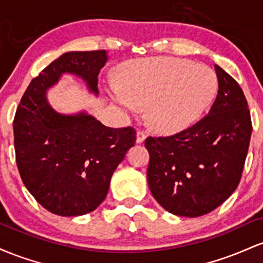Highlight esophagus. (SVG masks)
Here are the masks:
<instances>
[{"mask_svg":"<svg viewBox=\"0 0 263 263\" xmlns=\"http://www.w3.org/2000/svg\"><path fill=\"white\" fill-rule=\"evenodd\" d=\"M144 140H146V134L141 131V129H138L137 134H136V141H137V143H142Z\"/></svg>","mask_w":263,"mask_h":263,"instance_id":"esophagus-1","label":"esophagus"}]
</instances>
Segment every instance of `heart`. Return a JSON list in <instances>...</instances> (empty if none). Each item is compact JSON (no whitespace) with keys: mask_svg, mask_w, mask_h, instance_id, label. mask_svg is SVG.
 <instances>
[{"mask_svg":"<svg viewBox=\"0 0 263 263\" xmlns=\"http://www.w3.org/2000/svg\"><path fill=\"white\" fill-rule=\"evenodd\" d=\"M218 91L210 68L176 58L137 59L123 65L120 84L107 92L125 114L147 106V120L156 131L177 134L198 121Z\"/></svg>","mask_w":263,"mask_h":263,"instance_id":"b5f03b06","label":"heart"}]
</instances>
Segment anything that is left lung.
Returning a JSON list of instances; mask_svg holds the SVG:
<instances>
[{"label": "left lung", "instance_id": "1", "mask_svg": "<svg viewBox=\"0 0 263 263\" xmlns=\"http://www.w3.org/2000/svg\"><path fill=\"white\" fill-rule=\"evenodd\" d=\"M219 90L209 114L170 137H148L147 180L153 198L171 214L205 215L240 183L252 125L242 89L215 65Z\"/></svg>", "mask_w": 263, "mask_h": 263}]
</instances>
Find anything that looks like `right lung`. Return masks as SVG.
Instances as JSON below:
<instances>
[{
	"label": "right lung",
	"mask_w": 263,
	"mask_h": 263,
	"mask_svg": "<svg viewBox=\"0 0 263 263\" xmlns=\"http://www.w3.org/2000/svg\"><path fill=\"white\" fill-rule=\"evenodd\" d=\"M106 50L68 52L31 81L13 121L14 151L23 184L42 206L60 216L91 213L106 198L110 180L128 148L134 127H106L85 111L57 112L47 91L73 74L99 95L98 77Z\"/></svg>",
	"instance_id": "obj_1"
}]
</instances>
